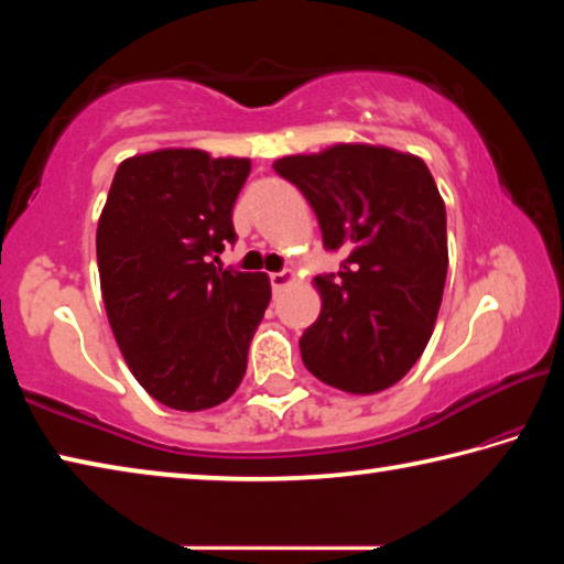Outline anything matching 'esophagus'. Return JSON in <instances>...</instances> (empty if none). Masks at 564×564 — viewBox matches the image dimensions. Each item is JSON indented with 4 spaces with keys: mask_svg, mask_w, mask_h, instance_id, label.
<instances>
[{
    "mask_svg": "<svg viewBox=\"0 0 564 564\" xmlns=\"http://www.w3.org/2000/svg\"><path fill=\"white\" fill-rule=\"evenodd\" d=\"M269 279H271V289L279 293V291H283L285 285L293 281V273L291 271H279V273H271Z\"/></svg>",
    "mask_w": 564,
    "mask_h": 564,
    "instance_id": "esophagus-1",
    "label": "esophagus"
}]
</instances>
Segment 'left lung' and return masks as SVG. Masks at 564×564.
Here are the masks:
<instances>
[{
  "label": "left lung",
  "mask_w": 564,
  "mask_h": 564,
  "mask_svg": "<svg viewBox=\"0 0 564 564\" xmlns=\"http://www.w3.org/2000/svg\"><path fill=\"white\" fill-rule=\"evenodd\" d=\"M291 181L318 216L326 251H343L338 273L318 275V321L301 336L313 376L346 393L395 386L423 356L447 275L445 204L417 156L338 144L283 156Z\"/></svg>",
  "instance_id": "8db88e82"
}]
</instances>
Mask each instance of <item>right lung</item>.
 <instances>
[{"mask_svg": "<svg viewBox=\"0 0 564 564\" xmlns=\"http://www.w3.org/2000/svg\"><path fill=\"white\" fill-rule=\"evenodd\" d=\"M248 174V159L164 149L111 181L97 228L104 305L133 378L166 408L231 398L269 308V275L216 269Z\"/></svg>", "mask_w": 564, "mask_h": 564, "instance_id": "obj_1", "label": "right lung"}]
</instances>
